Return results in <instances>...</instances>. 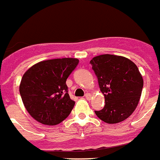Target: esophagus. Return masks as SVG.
<instances>
[{
	"instance_id": "34e87169",
	"label": "esophagus",
	"mask_w": 160,
	"mask_h": 160,
	"mask_svg": "<svg viewBox=\"0 0 160 160\" xmlns=\"http://www.w3.org/2000/svg\"><path fill=\"white\" fill-rule=\"evenodd\" d=\"M91 97H92V95H91L90 93H86V94H85V98H86L88 100H90Z\"/></svg>"
}]
</instances>
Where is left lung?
Listing matches in <instances>:
<instances>
[{
    "label": "left lung",
    "instance_id": "8db88e82",
    "mask_svg": "<svg viewBox=\"0 0 160 160\" xmlns=\"http://www.w3.org/2000/svg\"><path fill=\"white\" fill-rule=\"evenodd\" d=\"M105 98V107L95 111L106 123L125 121L137 107L144 81L137 66L127 58L112 54L96 56L90 61Z\"/></svg>",
    "mask_w": 160,
    "mask_h": 160
}]
</instances>
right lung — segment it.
<instances>
[{
  "mask_svg": "<svg viewBox=\"0 0 160 160\" xmlns=\"http://www.w3.org/2000/svg\"><path fill=\"white\" fill-rule=\"evenodd\" d=\"M78 62L72 58L44 60L25 72L20 93L24 106L34 120L55 126L68 116L75 102L70 98L66 80Z\"/></svg>",
  "mask_w": 160,
  "mask_h": 160,
  "instance_id": "right-lung-1",
  "label": "right lung"
}]
</instances>
